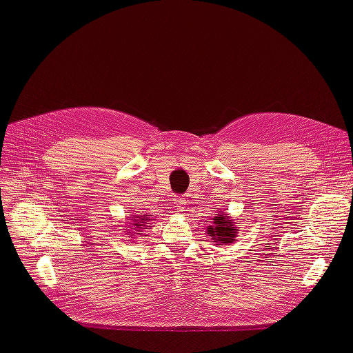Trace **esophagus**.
<instances>
[{
	"mask_svg": "<svg viewBox=\"0 0 353 353\" xmlns=\"http://www.w3.org/2000/svg\"><path fill=\"white\" fill-rule=\"evenodd\" d=\"M174 210L177 212L186 210V199H184V196H179L174 199Z\"/></svg>",
	"mask_w": 353,
	"mask_h": 353,
	"instance_id": "esophagus-1",
	"label": "esophagus"
}]
</instances>
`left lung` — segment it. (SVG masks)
<instances>
[{
    "label": "left lung",
    "mask_w": 353,
    "mask_h": 353,
    "mask_svg": "<svg viewBox=\"0 0 353 353\" xmlns=\"http://www.w3.org/2000/svg\"><path fill=\"white\" fill-rule=\"evenodd\" d=\"M208 233L219 246L229 245L236 240L237 228L228 213H217V216L213 217L212 225L208 228Z\"/></svg>",
    "instance_id": "obj_1"
}]
</instances>
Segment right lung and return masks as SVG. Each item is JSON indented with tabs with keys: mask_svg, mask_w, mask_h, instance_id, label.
Listing matches in <instances>:
<instances>
[{
	"mask_svg": "<svg viewBox=\"0 0 353 353\" xmlns=\"http://www.w3.org/2000/svg\"><path fill=\"white\" fill-rule=\"evenodd\" d=\"M128 220L130 223H127L128 225L127 233H130V237H132L134 234H141L139 232H141L143 229H147L148 225H150L148 221H152L153 219H150V214H143V216H132Z\"/></svg>",
	"mask_w": 353,
	"mask_h": 353,
	"instance_id": "add662e5",
	"label": "right lung"
}]
</instances>
